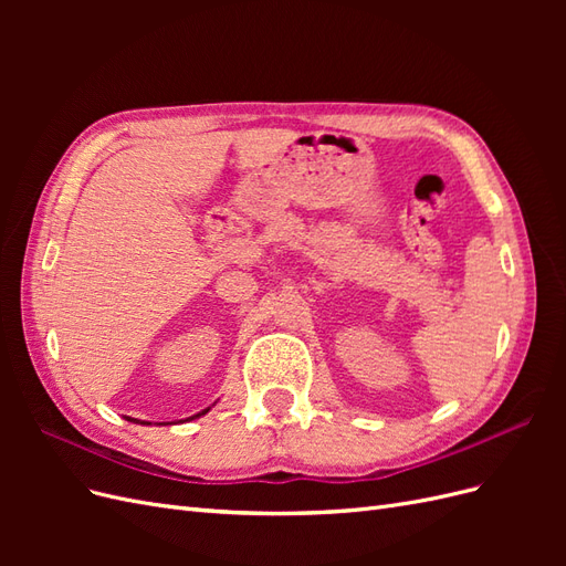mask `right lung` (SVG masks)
<instances>
[{
  "label": "right lung",
  "instance_id": "1",
  "mask_svg": "<svg viewBox=\"0 0 566 566\" xmlns=\"http://www.w3.org/2000/svg\"><path fill=\"white\" fill-rule=\"evenodd\" d=\"M208 410H210V408H205L202 413H198V416H193V418H200V416H205V413H208ZM127 420H132V422H139V420H134V418H127ZM142 424H150V422H142Z\"/></svg>",
  "mask_w": 566,
  "mask_h": 566
}]
</instances>
